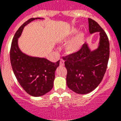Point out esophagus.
I'll return each mask as SVG.
<instances>
[{"label":"esophagus","instance_id":"obj_1","mask_svg":"<svg viewBox=\"0 0 121 121\" xmlns=\"http://www.w3.org/2000/svg\"><path fill=\"white\" fill-rule=\"evenodd\" d=\"M60 65L61 66L64 65V60L63 59L60 60Z\"/></svg>","mask_w":121,"mask_h":121}]
</instances>
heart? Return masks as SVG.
I'll return each instance as SVG.
<instances>
[{
  "instance_id": "1",
  "label": "heart",
  "mask_w": 121,
  "mask_h": 121,
  "mask_svg": "<svg viewBox=\"0 0 121 121\" xmlns=\"http://www.w3.org/2000/svg\"><path fill=\"white\" fill-rule=\"evenodd\" d=\"M78 32V29L76 28H72L68 31L66 36L64 37V39L65 40H68L70 37L75 35ZM83 39H84V35L82 33H80L73 39H71L66 47V50L68 53H75L78 51L82 47V44H83Z\"/></svg>"
}]
</instances>
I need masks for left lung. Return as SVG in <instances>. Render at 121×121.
Instances as JSON below:
<instances>
[{"instance_id":"obj_1","label":"left lung","mask_w":121,"mask_h":121,"mask_svg":"<svg viewBox=\"0 0 121 121\" xmlns=\"http://www.w3.org/2000/svg\"><path fill=\"white\" fill-rule=\"evenodd\" d=\"M88 26L90 34L99 32L98 48L91 51L85 43L78 51L63 57L67 70V86L81 95L89 93L99 85L106 71L110 56V43L104 30L90 18Z\"/></svg>"}]
</instances>
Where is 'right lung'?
<instances>
[{
    "label": "right lung",
    "instance_id": "1",
    "mask_svg": "<svg viewBox=\"0 0 121 121\" xmlns=\"http://www.w3.org/2000/svg\"><path fill=\"white\" fill-rule=\"evenodd\" d=\"M36 19L31 18L22 24L15 33L10 50V61L13 70L19 84L32 96H41L49 92L53 86L55 71L59 62H52L45 58L33 57L21 51L18 39L23 28Z\"/></svg>",
    "mask_w": 121,
    "mask_h": 121
}]
</instances>
